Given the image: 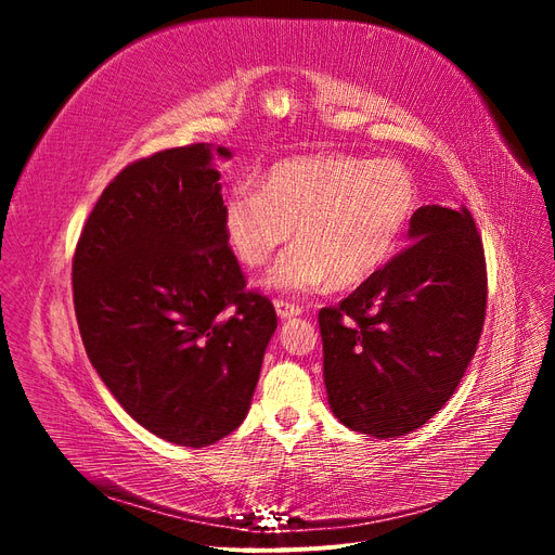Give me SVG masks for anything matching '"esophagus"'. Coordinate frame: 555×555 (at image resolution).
Returning <instances> with one entry per match:
<instances>
[{
  "mask_svg": "<svg viewBox=\"0 0 555 555\" xmlns=\"http://www.w3.org/2000/svg\"><path fill=\"white\" fill-rule=\"evenodd\" d=\"M275 310H278L280 319H292V317H298L300 312H304V308L300 306H294V304H289V300H282V298L275 300Z\"/></svg>",
  "mask_w": 555,
  "mask_h": 555,
  "instance_id": "34e87169",
  "label": "esophagus"
}]
</instances>
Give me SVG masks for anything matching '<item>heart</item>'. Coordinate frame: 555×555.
<instances>
[{
  "mask_svg": "<svg viewBox=\"0 0 555 555\" xmlns=\"http://www.w3.org/2000/svg\"><path fill=\"white\" fill-rule=\"evenodd\" d=\"M416 208V184L402 164L319 153L273 164L261 192L231 190L224 231L233 255L259 268L294 229L296 245L266 275L271 289H349L389 261Z\"/></svg>",
  "mask_w": 555,
  "mask_h": 555,
  "instance_id": "heart-1",
  "label": "heart"
}]
</instances>
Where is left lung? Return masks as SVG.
Here are the masks:
<instances>
[{
	"label": "left lung",
	"mask_w": 555,
	"mask_h": 555,
	"mask_svg": "<svg viewBox=\"0 0 555 555\" xmlns=\"http://www.w3.org/2000/svg\"><path fill=\"white\" fill-rule=\"evenodd\" d=\"M486 317V261L467 208L422 206L410 247L322 308L333 414L379 440L422 428L456 391Z\"/></svg>",
	"instance_id": "1"
}]
</instances>
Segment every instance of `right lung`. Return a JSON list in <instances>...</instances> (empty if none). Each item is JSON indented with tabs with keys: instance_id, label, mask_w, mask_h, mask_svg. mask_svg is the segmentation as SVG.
I'll use <instances>...</instances> for the list:
<instances>
[{
	"instance_id": "1",
	"label": "right lung",
	"mask_w": 555,
	"mask_h": 555,
	"mask_svg": "<svg viewBox=\"0 0 555 555\" xmlns=\"http://www.w3.org/2000/svg\"><path fill=\"white\" fill-rule=\"evenodd\" d=\"M210 143L129 164L74 255V306L94 371L157 438L208 447L236 430L278 328L229 247Z\"/></svg>"
}]
</instances>
